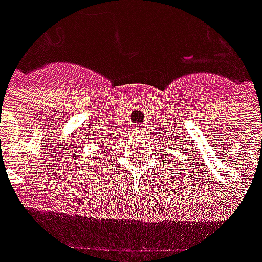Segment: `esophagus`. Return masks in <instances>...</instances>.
<instances>
[{
    "mask_svg": "<svg viewBox=\"0 0 262 262\" xmlns=\"http://www.w3.org/2000/svg\"><path fill=\"white\" fill-rule=\"evenodd\" d=\"M134 131H135V133L138 134V135H140V134L143 133V129H142V127H138V126H136L135 128H134Z\"/></svg>",
    "mask_w": 262,
    "mask_h": 262,
    "instance_id": "obj_1",
    "label": "esophagus"
}]
</instances>
